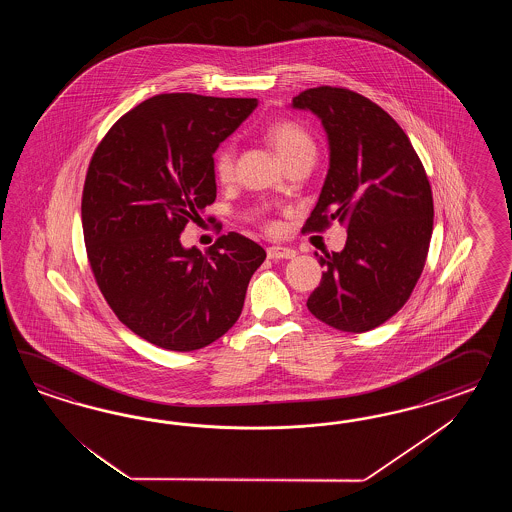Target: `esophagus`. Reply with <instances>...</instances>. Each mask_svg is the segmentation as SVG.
<instances>
[{
	"label": "esophagus",
	"mask_w": 512,
	"mask_h": 512,
	"mask_svg": "<svg viewBox=\"0 0 512 512\" xmlns=\"http://www.w3.org/2000/svg\"><path fill=\"white\" fill-rule=\"evenodd\" d=\"M268 259H293L296 257V251L293 248H285V246H270L266 248Z\"/></svg>",
	"instance_id": "esophagus-1"
}]
</instances>
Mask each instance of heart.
I'll list each match as a JSON object with an SVG mask.
<instances>
[{
	"mask_svg": "<svg viewBox=\"0 0 512 512\" xmlns=\"http://www.w3.org/2000/svg\"><path fill=\"white\" fill-rule=\"evenodd\" d=\"M266 140L274 146L281 159H287L291 155L298 154L302 150H315L313 140H311L308 131L302 125L295 122H276L268 125L264 131ZM214 174L217 180L229 182L234 174V146L233 144H223L216 155H214Z\"/></svg>",
	"mask_w": 512,
	"mask_h": 512,
	"instance_id": "1",
	"label": "heart"
}]
</instances>
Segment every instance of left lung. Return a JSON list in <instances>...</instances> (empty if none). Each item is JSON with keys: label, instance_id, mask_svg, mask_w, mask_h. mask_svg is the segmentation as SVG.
<instances>
[{"label": "left lung", "instance_id": "left-lung-1", "mask_svg": "<svg viewBox=\"0 0 512 512\" xmlns=\"http://www.w3.org/2000/svg\"><path fill=\"white\" fill-rule=\"evenodd\" d=\"M325 127L330 169L304 229L347 225L340 253L325 266L308 310L343 332L383 325L409 300L428 257L434 199L426 171L396 120L368 97L319 86L293 97Z\"/></svg>", "mask_w": 512, "mask_h": 512}]
</instances>
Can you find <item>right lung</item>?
Masks as SVG:
<instances>
[{"mask_svg": "<svg viewBox=\"0 0 512 512\" xmlns=\"http://www.w3.org/2000/svg\"><path fill=\"white\" fill-rule=\"evenodd\" d=\"M257 99L161 93L112 125L82 191L93 278L110 310L142 340L195 351L238 321L266 259L257 242L219 236L201 253L180 234L216 201L214 154Z\"/></svg>", "mask_w": 512, "mask_h": 512, "instance_id": "1", "label": "right lung"}]
</instances>
